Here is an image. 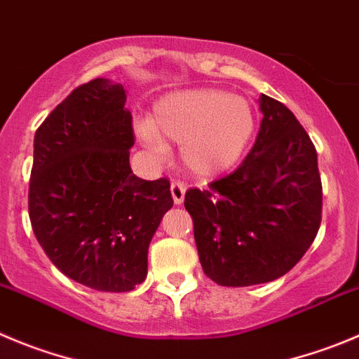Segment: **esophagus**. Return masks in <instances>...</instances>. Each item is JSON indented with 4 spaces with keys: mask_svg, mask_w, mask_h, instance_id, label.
Returning a JSON list of instances; mask_svg holds the SVG:
<instances>
[{
    "mask_svg": "<svg viewBox=\"0 0 359 359\" xmlns=\"http://www.w3.org/2000/svg\"><path fill=\"white\" fill-rule=\"evenodd\" d=\"M185 192H187L185 183H182V182L170 183V194H172L174 204H182L183 201H185Z\"/></svg>",
    "mask_w": 359,
    "mask_h": 359,
    "instance_id": "esophagus-1",
    "label": "esophagus"
}]
</instances>
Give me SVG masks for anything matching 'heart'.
<instances>
[{
	"label": "heart",
	"mask_w": 359,
	"mask_h": 359,
	"mask_svg": "<svg viewBox=\"0 0 359 359\" xmlns=\"http://www.w3.org/2000/svg\"><path fill=\"white\" fill-rule=\"evenodd\" d=\"M255 132L250 100L220 90H192L162 98L149 125L139 126L158 149L162 139L182 144V160L196 176L210 177L236 165Z\"/></svg>",
	"instance_id": "obj_1"
}]
</instances>
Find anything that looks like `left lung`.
I'll return each mask as SVG.
<instances>
[{"label": "left lung", "instance_id": "8db88e82", "mask_svg": "<svg viewBox=\"0 0 359 359\" xmlns=\"http://www.w3.org/2000/svg\"><path fill=\"white\" fill-rule=\"evenodd\" d=\"M254 148L229 176L190 189L204 273L225 287L264 284L294 268L316 240L323 185L316 146L282 102L261 95Z\"/></svg>", "mask_w": 359, "mask_h": 359}]
</instances>
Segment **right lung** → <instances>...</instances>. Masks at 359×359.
Listing matches in <instances>:
<instances>
[{
	"mask_svg": "<svg viewBox=\"0 0 359 359\" xmlns=\"http://www.w3.org/2000/svg\"><path fill=\"white\" fill-rule=\"evenodd\" d=\"M125 102V88L109 79L75 88L36 130L29 180L40 247L68 278L104 292L144 282L149 241L172 208L167 177L132 172Z\"/></svg>",
	"mask_w": 359,
	"mask_h": 359,
	"instance_id": "right-lung-1",
	"label": "right lung"
}]
</instances>
